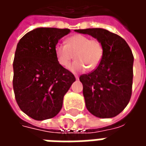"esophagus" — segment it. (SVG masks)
I'll return each mask as SVG.
<instances>
[{"label":"esophagus","mask_w":146,"mask_h":146,"mask_svg":"<svg viewBox=\"0 0 146 146\" xmlns=\"http://www.w3.org/2000/svg\"><path fill=\"white\" fill-rule=\"evenodd\" d=\"M75 78H76V80H78V79H79V76H76V75H75Z\"/></svg>","instance_id":"esophagus-1"}]
</instances>
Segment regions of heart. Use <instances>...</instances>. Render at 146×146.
Returning a JSON list of instances; mask_svg holds the SVG:
<instances>
[{"mask_svg":"<svg viewBox=\"0 0 146 146\" xmlns=\"http://www.w3.org/2000/svg\"><path fill=\"white\" fill-rule=\"evenodd\" d=\"M104 54L102 43L97 39H90L88 36L76 34L66 40V44L58 43L54 46V54L58 63L66 66L71 60H76L67 69L72 73H81L88 68L95 70L101 62Z\"/></svg>","mask_w":146,"mask_h":146,"instance_id":"heart-1","label":"heart"}]
</instances>
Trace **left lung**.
<instances>
[{
  "instance_id": "obj_1",
  "label": "left lung",
  "mask_w": 146,
  "mask_h": 146,
  "mask_svg": "<svg viewBox=\"0 0 146 146\" xmlns=\"http://www.w3.org/2000/svg\"><path fill=\"white\" fill-rule=\"evenodd\" d=\"M101 42L104 54L94 71L83 74V95L86 107L99 118L117 116L127 106L131 96L134 56L123 39L102 28L75 30Z\"/></svg>"
}]
</instances>
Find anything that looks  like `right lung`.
Listing matches in <instances>:
<instances>
[{
	"label": "right lung",
	"instance_id": "add662e5",
	"mask_svg": "<svg viewBox=\"0 0 146 146\" xmlns=\"http://www.w3.org/2000/svg\"><path fill=\"white\" fill-rule=\"evenodd\" d=\"M69 29L40 27L19 41L13 62V89L21 110L36 120L51 119L62 107L76 78L58 63L54 46Z\"/></svg>",
	"mask_w": 146,
	"mask_h": 146
}]
</instances>
